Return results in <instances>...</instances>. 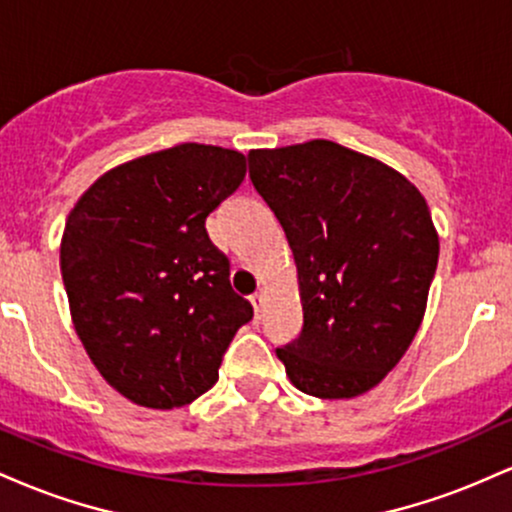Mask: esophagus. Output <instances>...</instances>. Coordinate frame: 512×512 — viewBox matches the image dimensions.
Masks as SVG:
<instances>
[{"label":"esophagus","instance_id":"34e87169","mask_svg":"<svg viewBox=\"0 0 512 512\" xmlns=\"http://www.w3.org/2000/svg\"><path fill=\"white\" fill-rule=\"evenodd\" d=\"M250 303H252V308H255V313H260L262 305H264V293L262 291L260 293H252Z\"/></svg>","mask_w":512,"mask_h":512}]
</instances>
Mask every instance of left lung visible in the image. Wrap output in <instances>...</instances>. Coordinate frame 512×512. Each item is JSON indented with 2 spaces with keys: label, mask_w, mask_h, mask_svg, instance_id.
I'll list each match as a JSON object with an SVG mask.
<instances>
[{
  "label": "left lung",
  "mask_w": 512,
  "mask_h": 512,
  "mask_svg": "<svg viewBox=\"0 0 512 512\" xmlns=\"http://www.w3.org/2000/svg\"><path fill=\"white\" fill-rule=\"evenodd\" d=\"M248 163L298 272L303 330L276 349L286 375L320 399L373 390L426 313L440 243L424 195L399 170L330 139L252 149Z\"/></svg>",
  "instance_id": "1"
}]
</instances>
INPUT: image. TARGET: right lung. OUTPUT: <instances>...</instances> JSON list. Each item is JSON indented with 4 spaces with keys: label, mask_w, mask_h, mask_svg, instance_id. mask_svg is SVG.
Listing matches in <instances>:
<instances>
[{
    "label": "right lung",
    "mask_w": 512,
    "mask_h": 512,
    "mask_svg": "<svg viewBox=\"0 0 512 512\" xmlns=\"http://www.w3.org/2000/svg\"><path fill=\"white\" fill-rule=\"evenodd\" d=\"M245 173L240 151L187 142L110 168L69 211L60 267L74 330L139 407L195 402L252 320L204 228Z\"/></svg>",
    "instance_id": "right-lung-1"
}]
</instances>
